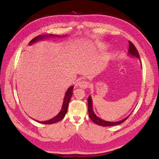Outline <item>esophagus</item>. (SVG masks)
<instances>
[{
	"label": "esophagus",
	"instance_id": "obj_1",
	"mask_svg": "<svg viewBox=\"0 0 159 159\" xmlns=\"http://www.w3.org/2000/svg\"><path fill=\"white\" fill-rule=\"evenodd\" d=\"M77 85H78V86H79L80 88H82V89H86L89 85V83L88 82V81H83V80H81L80 81H78V84H77Z\"/></svg>",
	"mask_w": 159,
	"mask_h": 159
}]
</instances>
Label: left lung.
Wrapping results in <instances>:
<instances>
[{
  "label": "left lung",
  "mask_w": 159,
  "mask_h": 159,
  "mask_svg": "<svg viewBox=\"0 0 159 159\" xmlns=\"http://www.w3.org/2000/svg\"><path fill=\"white\" fill-rule=\"evenodd\" d=\"M129 51H128V54L130 55L132 57H134L136 58L139 59L140 60V56H139V52L136 48V47L134 46V44L131 41H129ZM141 61V60H140ZM88 113H89V118L91 119V121H92L93 123L95 124L99 125L101 126H103V127H109V126H114V125H117L121 124L123 123L125 120L129 117H127L126 118H125L121 121H116V122H111V121H105V120H103L102 119H100L98 116H96V115L94 113L93 107H92V100H91V96L88 98Z\"/></svg>",
  "instance_id": "left-lung-1"
}]
</instances>
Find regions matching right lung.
Instances as JSON below:
<instances>
[{
	"label": "right lung",
	"mask_w": 159,
	"mask_h": 159,
	"mask_svg": "<svg viewBox=\"0 0 159 159\" xmlns=\"http://www.w3.org/2000/svg\"><path fill=\"white\" fill-rule=\"evenodd\" d=\"M53 36H57L59 37L60 36H56V35H54V34H49V35H40V36H38L36 37H35L34 38H33V39L29 42V45H31L34 43H35L36 42H38L39 40H42L44 39L45 38H48V37H53ZM73 89H74V86H71L70 88H68V89L67 90L66 93L65 94V97L64 99V102H63V105H62V107L60 111V113L57 114L56 117H54V118H52L50 120H48V121H38V123H40L42 124H53V123H55L56 122H58L60 121V120H61L63 119L65 115L67 113V111H68V104L70 103V101L71 98V96L72 94H73Z\"/></svg>",
	"instance_id": "add662e5"
}]
</instances>
